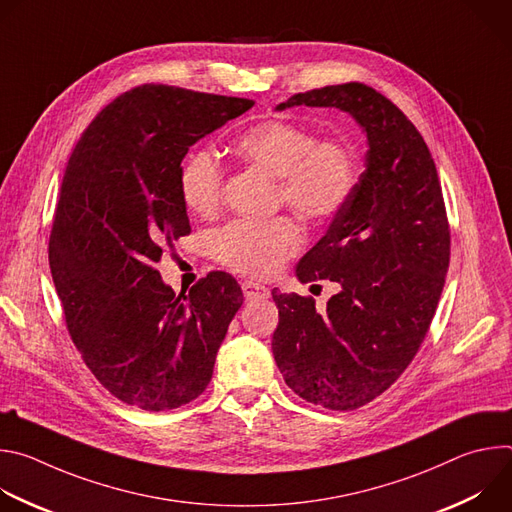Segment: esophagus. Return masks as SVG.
Here are the masks:
<instances>
[{"label": "esophagus", "instance_id": "1", "mask_svg": "<svg viewBox=\"0 0 512 512\" xmlns=\"http://www.w3.org/2000/svg\"><path fill=\"white\" fill-rule=\"evenodd\" d=\"M243 287V296L247 300H259V298H267L269 296V289L261 283H255V281H243L241 283Z\"/></svg>", "mask_w": 512, "mask_h": 512}]
</instances>
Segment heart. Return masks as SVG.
<instances>
[{
  "mask_svg": "<svg viewBox=\"0 0 512 512\" xmlns=\"http://www.w3.org/2000/svg\"><path fill=\"white\" fill-rule=\"evenodd\" d=\"M237 156L277 178V196L298 214L320 221L336 214L352 196L358 168L354 152L340 139L322 137L302 125L267 119L235 141ZM180 196L198 216L223 204L225 172L208 152L192 154L180 170ZM300 227L287 216L271 221L237 218L212 235L214 257L223 265L255 275H273L302 249Z\"/></svg>",
  "mask_w": 512,
  "mask_h": 512,
  "instance_id": "1",
  "label": "heart"
}]
</instances>
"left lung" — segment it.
I'll return each mask as SVG.
<instances>
[{
  "mask_svg": "<svg viewBox=\"0 0 512 512\" xmlns=\"http://www.w3.org/2000/svg\"><path fill=\"white\" fill-rule=\"evenodd\" d=\"M336 107L367 131V170L300 265L302 283L342 289L316 312L310 296L271 291V350L308 403L352 411L385 393L415 358L450 267V223L427 143L407 115L364 83L298 93L287 107Z\"/></svg>",
  "mask_w": 512,
  "mask_h": 512,
  "instance_id": "obj_1",
  "label": "left lung"
}]
</instances>
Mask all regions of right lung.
Here are the masks:
<instances>
[{"mask_svg":"<svg viewBox=\"0 0 512 512\" xmlns=\"http://www.w3.org/2000/svg\"><path fill=\"white\" fill-rule=\"evenodd\" d=\"M251 99L141 85L89 123L62 176L48 261L68 334L119 401L166 411L210 383L218 346L243 304L237 279L212 271L176 294L156 269L190 235L182 160Z\"/></svg>","mask_w":512,"mask_h":512,"instance_id":"right-lung-1","label":"right lung"}]
</instances>
